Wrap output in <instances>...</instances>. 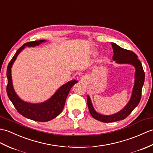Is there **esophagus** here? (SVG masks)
I'll list each match as a JSON object with an SVG mask.
<instances>
[{
  "label": "esophagus",
  "instance_id": "1",
  "mask_svg": "<svg viewBox=\"0 0 153 153\" xmlns=\"http://www.w3.org/2000/svg\"><path fill=\"white\" fill-rule=\"evenodd\" d=\"M81 78H83V77H81Z\"/></svg>",
  "mask_w": 153,
  "mask_h": 153
}]
</instances>
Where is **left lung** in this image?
I'll return each mask as SVG.
<instances>
[{
    "mask_svg": "<svg viewBox=\"0 0 153 153\" xmlns=\"http://www.w3.org/2000/svg\"><path fill=\"white\" fill-rule=\"evenodd\" d=\"M113 49V60L117 64H127L132 65L135 68L134 85L130 100L125 107L120 111L112 115H102L94 109L91 98L87 95V105L92 117L104 123L115 122L125 119L128 116L134 108L139 104L141 97V90L145 81V73L141 63L137 59V56L132 51L127 50L115 43H111Z\"/></svg>",
    "mask_w": 153,
    "mask_h": 153,
    "instance_id": "obj_1",
    "label": "left lung"
}]
</instances>
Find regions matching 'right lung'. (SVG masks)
I'll return each instance as SVG.
<instances>
[{"instance_id":"right-lung-1","label":"right lung","mask_w":153,"mask_h":153,"mask_svg":"<svg viewBox=\"0 0 153 153\" xmlns=\"http://www.w3.org/2000/svg\"><path fill=\"white\" fill-rule=\"evenodd\" d=\"M45 42H47V40H40L29 42L23 44L16 51V54L10 60L6 72L7 78H8V85L6 88L7 94L14 107L23 117L40 122H47L57 117L62 112L71 88L77 83V81L75 79L68 81L60 87L48 100L42 103L34 104V103L25 102L20 98L19 96L16 94L12 83V67L17 56L25 48L26 46L27 47H35Z\"/></svg>"}]
</instances>
